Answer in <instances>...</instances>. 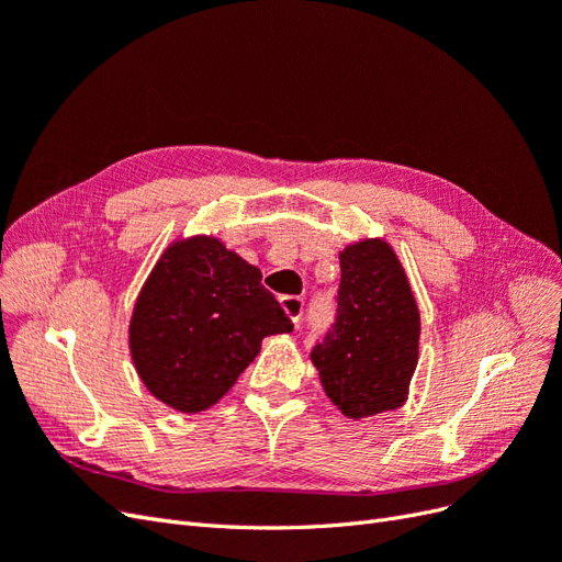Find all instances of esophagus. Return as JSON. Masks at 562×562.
Returning <instances> with one entry per match:
<instances>
[{"instance_id": "esophagus-1", "label": "esophagus", "mask_w": 562, "mask_h": 562, "mask_svg": "<svg viewBox=\"0 0 562 562\" xmlns=\"http://www.w3.org/2000/svg\"><path fill=\"white\" fill-rule=\"evenodd\" d=\"M281 307H283L285 316L291 318V321L295 323V326H297L300 318H302V307H304L302 297H295V295H283V297H281Z\"/></svg>"}]
</instances>
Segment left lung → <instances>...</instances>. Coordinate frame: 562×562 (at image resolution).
<instances>
[{
    "label": "left lung",
    "instance_id": "left-lung-1",
    "mask_svg": "<svg viewBox=\"0 0 562 562\" xmlns=\"http://www.w3.org/2000/svg\"><path fill=\"white\" fill-rule=\"evenodd\" d=\"M337 321L312 351L326 396L349 419L407 401L419 356V310L396 250L361 239L339 250Z\"/></svg>",
    "mask_w": 562,
    "mask_h": 562
}]
</instances>
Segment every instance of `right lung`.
<instances>
[{"mask_svg":"<svg viewBox=\"0 0 562 562\" xmlns=\"http://www.w3.org/2000/svg\"><path fill=\"white\" fill-rule=\"evenodd\" d=\"M260 281L217 236H187L161 252L128 323L131 359L151 396L184 415L209 411L267 335L293 330Z\"/></svg>","mask_w":562,"mask_h":562,"instance_id":"add662e5","label":"right lung"}]
</instances>
